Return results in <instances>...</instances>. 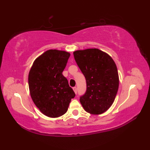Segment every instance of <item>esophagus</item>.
Here are the masks:
<instances>
[{
    "label": "esophagus",
    "mask_w": 150,
    "mask_h": 150,
    "mask_svg": "<svg viewBox=\"0 0 150 150\" xmlns=\"http://www.w3.org/2000/svg\"><path fill=\"white\" fill-rule=\"evenodd\" d=\"M73 91H74V92H75V94H77V87H73Z\"/></svg>",
    "instance_id": "obj_1"
}]
</instances>
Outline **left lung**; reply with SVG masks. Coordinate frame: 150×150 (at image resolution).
Wrapping results in <instances>:
<instances>
[{
    "label": "left lung",
    "mask_w": 150,
    "mask_h": 150,
    "mask_svg": "<svg viewBox=\"0 0 150 150\" xmlns=\"http://www.w3.org/2000/svg\"><path fill=\"white\" fill-rule=\"evenodd\" d=\"M75 62L84 75L87 90L80 103L87 112L100 115L112 105L117 94L119 79L115 62L98 49L73 52Z\"/></svg>",
    "instance_id": "1"
}]
</instances>
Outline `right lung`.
I'll use <instances>...</instances> for the list:
<instances>
[{
	"label": "right lung",
	"instance_id": "1",
	"mask_svg": "<svg viewBox=\"0 0 150 150\" xmlns=\"http://www.w3.org/2000/svg\"><path fill=\"white\" fill-rule=\"evenodd\" d=\"M70 54L50 50L35 60L28 75L31 97L40 110L47 116L56 118L67 111L75 96L62 73Z\"/></svg>",
	"mask_w": 150,
	"mask_h": 150
}]
</instances>
